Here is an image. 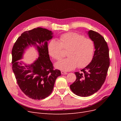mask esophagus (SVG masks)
<instances>
[{"instance_id": "1", "label": "esophagus", "mask_w": 121, "mask_h": 121, "mask_svg": "<svg viewBox=\"0 0 121 121\" xmlns=\"http://www.w3.org/2000/svg\"><path fill=\"white\" fill-rule=\"evenodd\" d=\"M61 74L62 75H67V73L65 72H64V71H61Z\"/></svg>"}]
</instances>
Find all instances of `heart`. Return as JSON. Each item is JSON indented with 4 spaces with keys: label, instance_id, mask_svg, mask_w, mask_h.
I'll list each match as a JSON object with an SVG mask.
<instances>
[{
    "label": "heart",
    "instance_id": "heart-1",
    "mask_svg": "<svg viewBox=\"0 0 121 121\" xmlns=\"http://www.w3.org/2000/svg\"><path fill=\"white\" fill-rule=\"evenodd\" d=\"M63 48L68 49L65 60L57 62L56 68L65 71H69L77 67L83 68L88 64L93 56L94 45L89 38L75 32H68L61 35L60 41L53 39L48 45L50 56L56 60H61L64 55Z\"/></svg>",
    "mask_w": 121,
    "mask_h": 121
}]
</instances>
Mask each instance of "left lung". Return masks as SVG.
I'll return each instance as SVG.
<instances>
[{"mask_svg": "<svg viewBox=\"0 0 121 121\" xmlns=\"http://www.w3.org/2000/svg\"><path fill=\"white\" fill-rule=\"evenodd\" d=\"M87 32L94 43V56L90 63L81 69V73H75L76 80L70 85L72 92L81 97L90 96L100 89L109 66V50L104 38L92 30Z\"/></svg>", "mask_w": 121, "mask_h": 121, "instance_id": "obj_1", "label": "left lung"}]
</instances>
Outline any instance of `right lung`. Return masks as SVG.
Segmentation results:
<instances>
[{
	"instance_id": "obj_1",
	"label": "right lung",
	"mask_w": 121,
	"mask_h": 121,
	"mask_svg": "<svg viewBox=\"0 0 121 121\" xmlns=\"http://www.w3.org/2000/svg\"><path fill=\"white\" fill-rule=\"evenodd\" d=\"M52 31L37 28L26 31L17 38L12 49L13 70L20 89L28 97L43 99L52 93L60 71L54 69L48 54L47 41L53 37ZM33 46L39 57L32 64L18 61L29 47Z\"/></svg>"
}]
</instances>
